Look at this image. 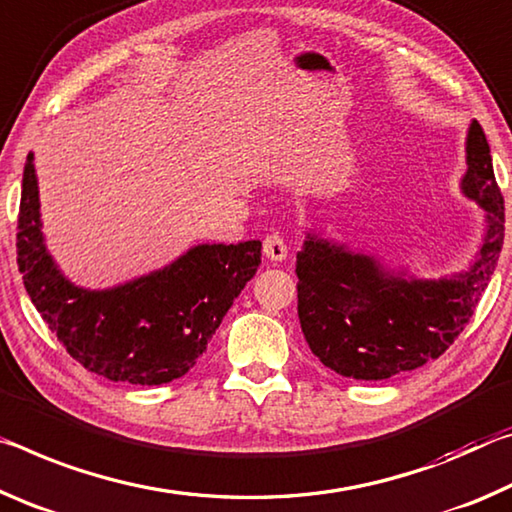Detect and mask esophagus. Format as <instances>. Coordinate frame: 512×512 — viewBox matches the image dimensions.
<instances>
[{"label":"esophagus","instance_id":"1","mask_svg":"<svg viewBox=\"0 0 512 512\" xmlns=\"http://www.w3.org/2000/svg\"><path fill=\"white\" fill-rule=\"evenodd\" d=\"M263 254H265V258L267 261H272V263H283L288 258V245H286V240H283L279 233H270V236H267L265 240H263Z\"/></svg>","mask_w":512,"mask_h":512}]
</instances>
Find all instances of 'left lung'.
Segmentation results:
<instances>
[{"label": "left lung", "mask_w": 512, "mask_h": 512, "mask_svg": "<svg viewBox=\"0 0 512 512\" xmlns=\"http://www.w3.org/2000/svg\"><path fill=\"white\" fill-rule=\"evenodd\" d=\"M460 192L483 211V236L465 270L422 279L345 242L306 231L297 254V313L313 354L335 374L383 381L445 354L488 288L504 245V197L490 145L472 120Z\"/></svg>", "instance_id": "obj_1"}]
</instances>
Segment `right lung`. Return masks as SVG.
I'll return each mask as SVG.
<instances>
[{
  "label": "right lung",
  "mask_w": 512,
  "mask_h": 512,
  "mask_svg": "<svg viewBox=\"0 0 512 512\" xmlns=\"http://www.w3.org/2000/svg\"><path fill=\"white\" fill-rule=\"evenodd\" d=\"M258 265L261 240L206 242L120 286H77L45 245L36 165L27 156L18 220L24 288L67 354L108 381L161 385L186 374Z\"/></svg>",
  "instance_id": "add662e5"
}]
</instances>
